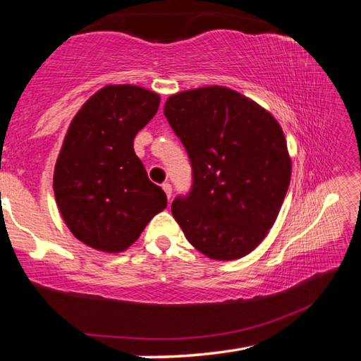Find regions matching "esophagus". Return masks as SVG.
<instances>
[{"instance_id":"34e87169","label":"esophagus","mask_w":361,"mask_h":361,"mask_svg":"<svg viewBox=\"0 0 361 361\" xmlns=\"http://www.w3.org/2000/svg\"><path fill=\"white\" fill-rule=\"evenodd\" d=\"M162 189H164V192H166L167 199L170 200V197H172V185H170V183H164Z\"/></svg>"}]
</instances>
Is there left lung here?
I'll return each instance as SVG.
<instances>
[{"label":"left lung","mask_w":361,"mask_h":361,"mask_svg":"<svg viewBox=\"0 0 361 361\" xmlns=\"http://www.w3.org/2000/svg\"><path fill=\"white\" fill-rule=\"evenodd\" d=\"M164 114L192 169L189 191L172 202L186 239L212 259L253 252L290 186L291 161L279 122L219 85L172 95Z\"/></svg>","instance_id":"left-lung-1"}]
</instances>
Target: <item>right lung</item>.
Listing matches in <instances>:
<instances>
[{"instance_id": "right-lung-1", "label": "right lung", "mask_w": 361, "mask_h": 361, "mask_svg": "<svg viewBox=\"0 0 361 361\" xmlns=\"http://www.w3.org/2000/svg\"><path fill=\"white\" fill-rule=\"evenodd\" d=\"M159 95L137 85H106L84 103L60 151L54 192L73 235L100 252H122L142 234L167 195L133 151Z\"/></svg>"}]
</instances>
